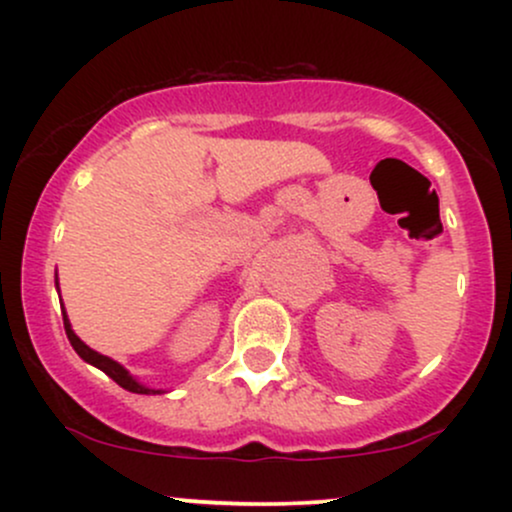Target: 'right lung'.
I'll list each match as a JSON object with an SVG mask.
<instances>
[{"mask_svg": "<svg viewBox=\"0 0 512 512\" xmlns=\"http://www.w3.org/2000/svg\"><path fill=\"white\" fill-rule=\"evenodd\" d=\"M62 317H64V332H67L69 344L74 346L76 354L84 358L86 363H91V366L101 368L105 375H110V378H113L117 385L125 387V390H129V392H137V395H158V392H161V390H151V387H144L142 383H137V380H134L132 375H129L127 368H122L120 363L113 361V358H108V356L98 354V351H93L91 346H86V344L81 342V339L74 334L72 325H69V317H67V313H64V310H62Z\"/></svg>", "mask_w": 512, "mask_h": 512, "instance_id": "1", "label": "right lung"}]
</instances>
